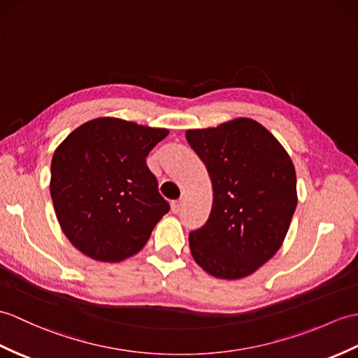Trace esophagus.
Returning <instances> with one entry per match:
<instances>
[{"label": "esophagus", "mask_w": 358, "mask_h": 358, "mask_svg": "<svg viewBox=\"0 0 358 358\" xmlns=\"http://www.w3.org/2000/svg\"><path fill=\"white\" fill-rule=\"evenodd\" d=\"M181 204H182V199H177V201H172L171 203V210L173 213H178L181 210Z\"/></svg>", "instance_id": "34e87169"}]
</instances>
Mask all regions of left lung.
<instances>
[{
  "label": "left lung",
  "mask_w": 358,
  "mask_h": 358,
  "mask_svg": "<svg viewBox=\"0 0 358 358\" xmlns=\"http://www.w3.org/2000/svg\"><path fill=\"white\" fill-rule=\"evenodd\" d=\"M206 164L213 201L209 220L190 231L195 262L212 276H250L276 255L297 206L296 171L279 140L253 119L187 129Z\"/></svg>",
  "instance_id": "8db88e82"
}]
</instances>
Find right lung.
<instances>
[{
    "mask_svg": "<svg viewBox=\"0 0 358 358\" xmlns=\"http://www.w3.org/2000/svg\"><path fill=\"white\" fill-rule=\"evenodd\" d=\"M169 134L134 122L99 117L69 134L52 159L56 218L91 259L120 262L138 253L169 212L146 157Z\"/></svg>",
    "mask_w": 358,
    "mask_h": 358,
    "instance_id": "right-lung-1",
    "label": "right lung"
}]
</instances>
